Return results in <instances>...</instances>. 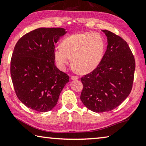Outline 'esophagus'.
<instances>
[{"label": "esophagus", "mask_w": 146, "mask_h": 146, "mask_svg": "<svg viewBox=\"0 0 146 146\" xmlns=\"http://www.w3.org/2000/svg\"><path fill=\"white\" fill-rule=\"evenodd\" d=\"M71 80H76L78 79V77L77 76H71Z\"/></svg>", "instance_id": "obj_1"}]
</instances>
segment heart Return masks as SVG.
Instances as JSON below:
<instances>
[{"instance_id": "b5f03b06", "label": "heart", "mask_w": 146, "mask_h": 146, "mask_svg": "<svg viewBox=\"0 0 146 146\" xmlns=\"http://www.w3.org/2000/svg\"><path fill=\"white\" fill-rule=\"evenodd\" d=\"M54 49L53 55L61 69L72 59V65L79 73H89L95 70L102 59L104 44L102 36L95 32L73 34Z\"/></svg>"}]
</instances>
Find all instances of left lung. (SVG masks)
Returning a JSON list of instances; mask_svg holds the SVG:
<instances>
[{
    "label": "left lung",
    "instance_id": "obj_1",
    "mask_svg": "<svg viewBox=\"0 0 146 146\" xmlns=\"http://www.w3.org/2000/svg\"><path fill=\"white\" fill-rule=\"evenodd\" d=\"M108 46L97 68L81 78L84 88L80 100L96 113L110 111L118 107L131 91L135 61L123 38L108 30Z\"/></svg>",
    "mask_w": 146,
    "mask_h": 146
}]
</instances>
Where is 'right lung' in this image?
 I'll return each instance as SVG.
<instances>
[{"label": "right lung", "mask_w": 146, "mask_h": 146, "mask_svg": "<svg viewBox=\"0 0 146 146\" xmlns=\"http://www.w3.org/2000/svg\"><path fill=\"white\" fill-rule=\"evenodd\" d=\"M67 31L40 28L21 38L11 60V76L16 95L27 107L47 112L57 104L70 77L56 68L55 44Z\"/></svg>", "instance_id": "add662e5"}]
</instances>
